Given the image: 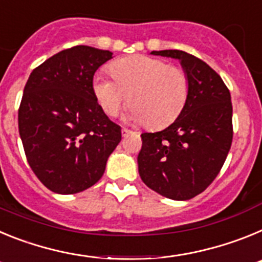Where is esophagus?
Segmentation results:
<instances>
[{
	"label": "esophagus",
	"mask_w": 262,
	"mask_h": 262,
	"mask_svg": "<svg viewBox=\"0 0 262 262\" xmlns=\"http://www.w3.org/2000/svg\"><path fill=\"white\" fill-rule=\"evenodd\" d=\"M133 133V131H131V129H128V128H122V136H128L129 134Z\"/></svg>",
	"instance_id": "esophagus-1"
}]
</instances>
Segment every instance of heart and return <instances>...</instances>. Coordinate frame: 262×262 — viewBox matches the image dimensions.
<instances>
[{
	"instance_id": "b5f03b06",
	"label": "heart",
	"mask_w": 262,
	"mask_h": 262,
	"mask_svg": "<svg viewBox=\"0 0 262 262\" xmlns=\"http://www.w3.org/2000/svg\"><path fill=\"white\" fill-rule=\"evenodd\" d=\"M114 80L97 73L93 93L108 117L129 101L128 119L161 128L181 114L189 97V78L181 68L151 56H129L110 67Z\"/></svg>"
}]
</instances>
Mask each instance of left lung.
I'll list each match as a JSON object with an SVG mask.
<instances>
[{"label":"left lung","mask_w":262,"mask_h":262,"mask_svg":"<svg viewBox=\"0 0 262 262\" xmlns=\"http://www.w3.org/2000/svg\"><path fill=\"white\" fill-rule=\"evenodd\" d=\"M151 53L180 60L189 78V97L170 126L142 134L139 174L160 195L191 200L214 181L230 151L233 135L230 90L211 67L190 53L180 50Z\"/></svg>","instance_id":"8db88e82"}]
</instances>
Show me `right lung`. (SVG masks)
<instances>
[{"instance_id": "add662e5", "label": "right lung", "mask_w": 262, "mask_h": 262, "mask_svg": "<svg viewBox=\"0 0 262 262\" xmlns=\"http://www.w3.org/2000/svg\"><path fill=\"white\" fill-rule=\"evenodd\" d=\"M110 59L107 50L76 46L46 60L27 80L19 135L32 172L53 193L93 186L122 139L93 93L94 73Z\"/></svg>"}]
</instances>
